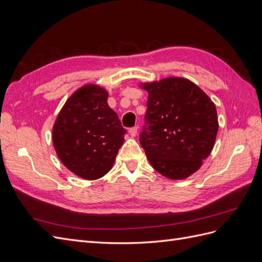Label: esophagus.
<instances>
[{"mask_svg":"<svg viewBox=\"0 0 262 262\" xmlns=\"http://www.w3.org/2000/svg\"><path fill=\"white\" fill-rule=\"evenodd\" d=\"M129 133H130L131 137H136L137 133H138V126H133V128H131L129 130Z\"/></svg>","mask_w":262,"mask_h":262,"instance_id":"1","label":"esophagus"}]
</instances>
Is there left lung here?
Returning <instances> with one entry per match:
<instances>
[{"label": "left lung", "instance_id": "8db88e82", "mask_svg": "<svg viewBox=\"0 0 262 262\" xmlns=\"http://www.w3.org/2000/svg\"><path fill=\"white\" fill-rule=\"evenodd\" d=\"M141 87L148 97L140 143L149 164L169 179L189 177L200 168L215 143V105L187 78L167 77Z\"/></svg>", "mask_w": 262, "mask_h": 262}]
</instances>
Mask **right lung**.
Listing matches in <instances>:
<instances>
[{
    "label": "right lung",
    "mask_w": 262,
    "mask_h": 262,
    "mask_svg": "<svg viewBox=\"0 0 262 262\" xmlns=\"http://www.w3.org/2000/svg\"><path fill=\"white\" fill-rule=\"evenodd\" d=\"M107 98L102 87L84 85L67 100L53 124L52 142L60 161L86 180L112 169L126 133Z\"/></svg>",
    "instance_id": "right-lung-1"
}]
</instances>
